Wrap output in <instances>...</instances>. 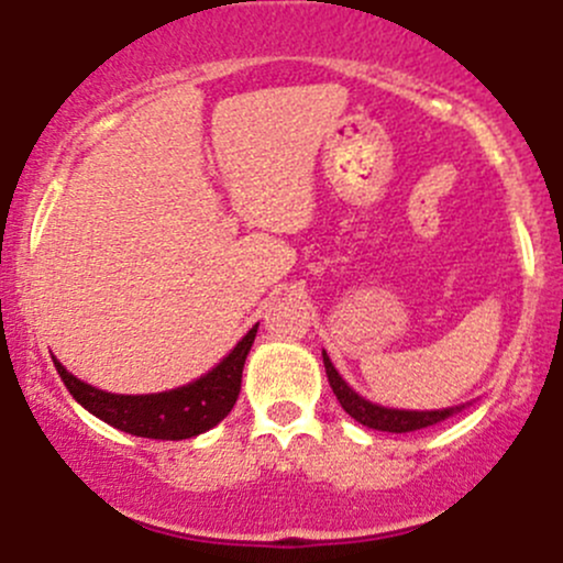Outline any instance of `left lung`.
<instances>
[{"label":"left lung","mask_w":563,"mask_h":563,"mask_svg":"<svg viewBox=\"0 0 563 563\" xmlns=\"http://www.w3.org/2000/svg\"><path fill=\"white\" fill-rule=\"evenodd\" d=\"M322 361H324V372H328V380L335 394V400L341 402V408H344L355 422L366 424V428L372 430H386V433H411V430L430 428V424L441 422V419H448L453 417L455 411H461V406L441 408V411H400V408L375 406V402L364 400L361 394H355L353 388L346 386L344 377L335 372L333 361L328 358V353H322Z\"/></svg>","instance_id":"8db88e82"}]
</instances>
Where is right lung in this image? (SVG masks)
I'll return each instance as SVG.
<instances>
[{"mask_svg": "<svg viewBox=\"0 0 563 563\" xmlns=\"http://www.w3.org/2000/svg\"><path fill=\"white\" fill-rule=\"evenodd\" d=\"M257 324L230 350L222 364L213 366L208 375L188 386L172 388L161 394H110L102 388H93L66 372V366L55 361V369L60 380L66 383L68 394L80 402L86 411L99 417L102 422L113 424L124 433L144 435V439L180 441L191 435L205 433L213 424L222 422L233 411L241 391V372L250 355V346L255 341Z\"/></svg>", "mask_w": 563, "mask_h": 563, "instance_id": "right-lung-1", "label": "right lung"}]
</instances>
